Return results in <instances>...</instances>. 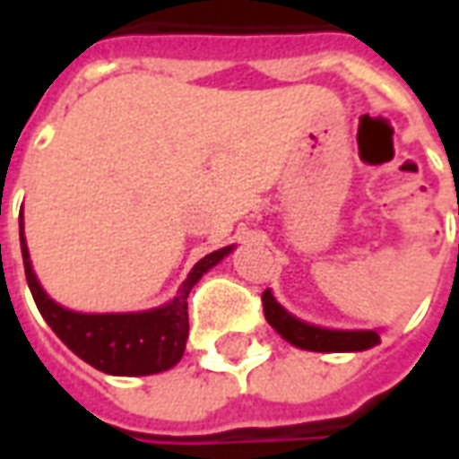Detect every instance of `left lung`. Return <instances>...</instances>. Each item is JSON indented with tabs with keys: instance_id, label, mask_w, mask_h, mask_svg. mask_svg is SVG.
<instances>
[{
	"instance_id": "8db88e82",
	"label": "left lung",
	"mask_w": 459,
	"mask_h": 459,
	"mask_svg": "<svg viewBox=\"0 0 459 459\" xmlns=\"http://www.w3.org/2000/svg\"><path fill=\"white\" fill-rule=\"evenodd\" d=\"M263 312H265L270 327L275 329L280 337L292 346L307 349V351H329V354L332 351H364L381 342L378 332L374 329L344 332V329H325L307 325L302 319L292 317L288 309L270 295V290L263 292Z\"/></svg>"
}]
</instances>
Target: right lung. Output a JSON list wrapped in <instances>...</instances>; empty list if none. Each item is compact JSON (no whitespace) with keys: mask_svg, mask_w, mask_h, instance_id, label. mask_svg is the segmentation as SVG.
Returning <instances> with one entry per match:
<instances>
[{"mask_svg":"<svg viewBox=\"0 0 459 459\" xmlns=\"http://www.w3.org/2000/svg\"><path fill=\"white\" fill-rule=\"evenodd\" d=\"M19 238H22L26 282H29L41 317L54 329L56 337L75 356H81L85 364L113 376H150L179 364L186 349V337H189L186 298L191 288L199 282L204 273H209L219 260L226 258L233 250V246H226L201 258L191 268L189 278L181 282L177 298L161 307L147 309V312H125V315H83V312L61 307L39 285L31 260H29L22 219H19Z\"/></svg>","mask_w":459,"mask_h":459,"instance_id":"add662e5","label":"right lung"}]
</instances>
